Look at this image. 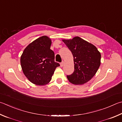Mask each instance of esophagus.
<instances>
[{"label": "esophagus", "instance_id": "esophagus-1", "mask_svg": "<svg viewBox=\"0 0 122 122\" xmlns=\"http://www.w3.org/2000/svg\"><path fill=\"white\" fill-rule=\"evenodd\" d=\"M64 64H65V62H64V61H62V62L60 63V66H61V67H63V66H64Z\"/></svg>", "mask_w": 122, "mask_h": 122}]
</instances>
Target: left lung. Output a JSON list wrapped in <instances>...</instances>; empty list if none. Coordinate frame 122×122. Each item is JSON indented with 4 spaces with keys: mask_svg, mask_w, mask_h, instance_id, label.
Masks as SVG:
<instances>
[{
    "mask_svg": "<svg viewBox=\"0 0 122 122\" xmlns=\"http://www.w3.org/2000/svg\"><path fill=\"white\" fill-rule=\"evenodd\" d=\"M62 41L74 57V71L67 75L68 81L76 85L87 83L93 78L100 66V53L94 45L79 37Z\"/></svg>",
    "mask_w": 122,
    "mask_h": 122,
    "instance_id": "8db88e82",
    "label": "left lung"
}]
</instances>
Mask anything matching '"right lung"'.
Listing matches in <instances>:
<instances>
[{
    "instance_id": "right-lung-1",
    "label": "right lung",
    "mask_w": 122,
    "mask_h": 122,
    "mask_svg": "<svg viewBox=\"0 0 122 122\" xmlns=\"http://www.w3.org/2000/svg\"><path fill=\"white\" fill-rule=\"evenodd\" d=\"M51 40L44 36L26 46L20 59L23 74L37 85L47 84L60 64L54 61V53L50 49Z\"/></svg>"
}]
</instances>
